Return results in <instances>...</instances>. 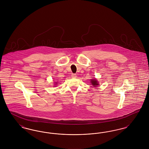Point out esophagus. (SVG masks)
Instances as JSON below:
<instances>
[{
    "label": "esophagus",
    "instance_id": "34e87169",
    "mask_svg": "<svg viewBox=\"0 0 149 149\" xmlns=\"http://www.w3.org/2000/svg\"><path fill=\"white\" fill-rule=\"evenodd\" d=\"M71 77L72 78H75L77 77V74H71Z\"/></svg>",
    "mask_w": 149,
    "mask_h": 149
}]
</instances>
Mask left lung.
I'll use <instances>...</instances> for the list:
<instances>
[{"label":"left lung","instance_id":"obj_1","mask_svg":"<svg viewBox=\"0 0 149 149\" xmlns=\"http://www.w3.org/2000/svg\"><path fill=\"white\" fill-rule=\"evenodd\" d=\"M91 83L92 84V85L94 86H96L97 85H98V81H97L96 79H92L91 80Z\"/></svg>","mask_w":149,"mask_h":149}]
</instances>
